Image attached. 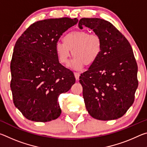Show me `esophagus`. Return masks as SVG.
I'll use <instances>...</instances> for the list:
<instances>
[{
  "instance_id": "esophagus-1",
  "label": "esophagus",
  "mask_w": 147,
  "mask_h": 147,
  "mask_svg": "<svg viewBox=\"0 0 147 147\" xmlns=\"http://www.w3.org/2000/svg\"><path fill=\"white\" fill-rule=\"evenodd\" d=\"M74 76H75L76 80H78L80 76V73H74Z\"/></svg>"
}]
</instances>
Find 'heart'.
<instances>
[{"label": "heart", "mask_w": 147, "mask_h": 147, "mask_svg": "<svg viewBox=\"0 0 147 147\" xmlns=\"http://www.w3.org/2000/svg\"><path fill=\"white\" fill-rule=\"evenodd\" d=\"M102 40L95 34L85 30L69 32L63 38V42H57L55 51L59 61L66 64L71 56H74L70 67L80 70L86 65H91L99 58L102 51Z\"/></svg>", "instance_id": "b5f03b06"}]
</instances>
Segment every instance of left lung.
<instances>
[{"label":"left lung","instance_id":"1","mask_svg":"<svg viewBox=\"0 0 147 147\" xmlns=\"http://www.w3.org/2000/svg\"><path fill=\"white\" fill-rule=\"evenodd\" d=\"M93 30L102 40L99 58L80 76L87 110L92 117L115 120L132 105L138 86V65L130 43L112 24L82 18L78 26Z\"/></svg>","mask_w":147,"mask_h":147}]
</instances>
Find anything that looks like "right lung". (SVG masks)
<instances>
[{"mask_svg": "<svg viewBox=\"0 0 147 147\" xmlns=\"http://www.w3.org/2000/svg\"><path fill=\"white\" fill-rule=\"evenodd\" d=\"M78 21L68 17L37 21L16 41L10 87L15 106L28 120L48 122L60 115L58 96L71 89L75 78L59 63L55 45Z\"/></svg>", "mask_w": 147, "mask_h": 147, "instance_id": "1", "label": "right lung"}]
</instances>
